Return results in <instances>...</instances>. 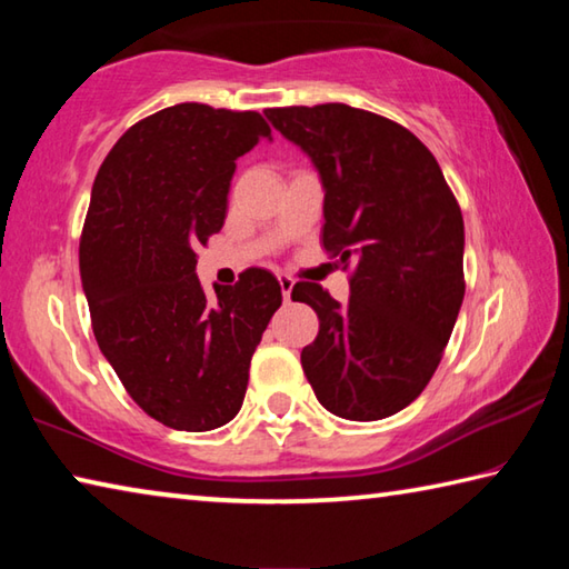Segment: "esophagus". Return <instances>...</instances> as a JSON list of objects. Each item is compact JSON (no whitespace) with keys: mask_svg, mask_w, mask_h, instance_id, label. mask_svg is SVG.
Here are the masks:
<instances>
[{"mask_svg":"<svg viewBox=\"0 0 569 569\" xmlns=\"http://www.w3.org/2000/svg\"><path fill=\"white\" fill-rule=\"evenodd\" d=\"M278 283H281V291H283V301H291V291H293V278L281 273L278 276Z\"/></svg>","mask_w":569,"mask_h":569,"instance_id":"obj_1","label":"esophagus"}]
</instances>
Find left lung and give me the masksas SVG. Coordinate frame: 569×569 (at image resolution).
<instances>
[{
    "instance_id": "obj_1",
    "label": "left lung",
    "mask_w": 569,
    "mask_h": 569,
    "mask_svg": "<svg viewBox=\"0 0 569 569\" xmlns=\"http://www.w3.org/2000/svg\"><path fill=\"white\" fill-rule=\"evenodd\" d=\"M268 120L319 168L326 253L351 264L346 303L298 281L319 316L301 351L316 399L341 419L377 421L435 377L465 298V220L437 158L403 124L326 102L268 108Z\"/></svg>"
}]
</instances>
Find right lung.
<instances>
[{
    "instance_id": "obj_1",
    "label": "right lung",
    "mask_w": 569,
    "mask_h": 569,
    "mask_svg": "<svg viewBox=\"0 0 569 569\" xmlns=\"http://www.w3.org/2000/svg\"><path fill=\"white\" fill-rule=\"evenodd\" d=\"M268 134L253 110L180 102L134 122L94 178L80 238L94 339L132 401L170 429L236 417L283 301L266 268L216 296L196 276V250L223 228L236 160Z\"/></svg>"
}]
</instances>
